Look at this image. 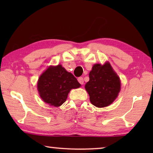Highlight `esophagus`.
<instances>
[{
	"instance_id": "esophagus-1",
	"label": "esophagus",
	"mask_w": 153,
	"mask_h": 153,
	"mask_svg": "<svg viewBox=\"0 0 153 153\" xmlns=\"http://www.w3.org/2000/svg\"><path fill=\"white\" fill-rule=\"evenodd\" d=\"M77 81L79 82V83L80 84H84V79H83L82 77H79L77 78Z\"/></svg>"
}]
</instances>
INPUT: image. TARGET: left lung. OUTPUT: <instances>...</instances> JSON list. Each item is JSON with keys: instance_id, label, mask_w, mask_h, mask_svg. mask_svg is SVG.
<instances>
[{"instance_id": "left-lung-1", "label": "left lung", "mask_w": 153, "mask_h": 153, "mask_svg": "<svg viewBox=\"0 0 153 153\" xmlns=\"http://www.w3.org/2000/svg\"><path fill=\"white\" fill-rule=\"evenodd\" d=\"M89 77L85 88L92 104L98 108L110 105L117 97L121 89L120 77L110 63L106 62L104 65H94Z\"/></svg>"}]
</instances>
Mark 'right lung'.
Returning <instances> with one entry per match:
<instances>
[{"label":"right lung","mask_w":153,"mask_h":153,"mask_svg":"<svg viewBox=\"0 0 153 153\" xmlns=\"http://www.w3.org/2000/svg\"><path fill=\"white\" fill-rule=\"evenodd\" d=\"M81 86L74 75L67 71L61 65L50 66L38 81V90L44 102L59 107L66 101L71 89Z\"/></svg>","instance_id":"add662e5"}]
</instances>
